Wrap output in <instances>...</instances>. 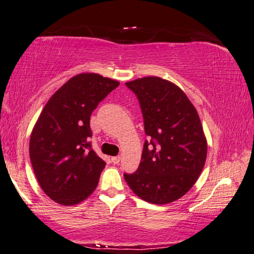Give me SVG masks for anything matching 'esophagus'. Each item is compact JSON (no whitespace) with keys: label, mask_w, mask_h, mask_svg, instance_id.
Here are the masks:
<instances>
[{"label":"esophagus","mask_w":254,"mask_h":254,"mask_svg":"<svg viewBox=\"0 0 254 254\" xmlns=\"http://www.w3.org/2000/svg\"><path fill=\"white\" fill-rule=\"evenodd\" d=\"M120 161H121V156H120V155H117V156H113V158H112V162H113L114 164L120 163Z\"/></svg>","instance_id":"esophagus-1"}]
</instances>
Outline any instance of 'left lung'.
Segmentation results:
<instances>
[{"label": "left lung", "mask_w": 254, "mask_h": 254, "mask_svg": "<svg viewBox=\"0 0 254 254\" xmlns=\"http://www.w3.org/2000/svg\"><path fill=\"white\" fill-rule=\"evenodd\" d=\"M137 96L144 119L141 162L124 178L145 201L163 205L187 193L207 156L201 122L185 93L170 81L145 77L126 84Z\"/></svg>", "instance_id": "left-lung-1"}]
</instances>
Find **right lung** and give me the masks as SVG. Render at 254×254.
<instances>
[{"mask_svg": "<svg viewBox=\"0 0 254 254\" xmlns=\"http://www.w3.org/2000/svg\"><path fill=\"white\" fill-rule=\"evenodd\" d=\"M120 83L96 73L67 80L39 116L32 131L30 158L42 190L61 205L83 201L95 190L106 162L92 149L90 120Z\"/></svg>", "mask_w": 254, "mask_h": 254, "instance_id": "1", "label": "right lung"}]
</instances>
